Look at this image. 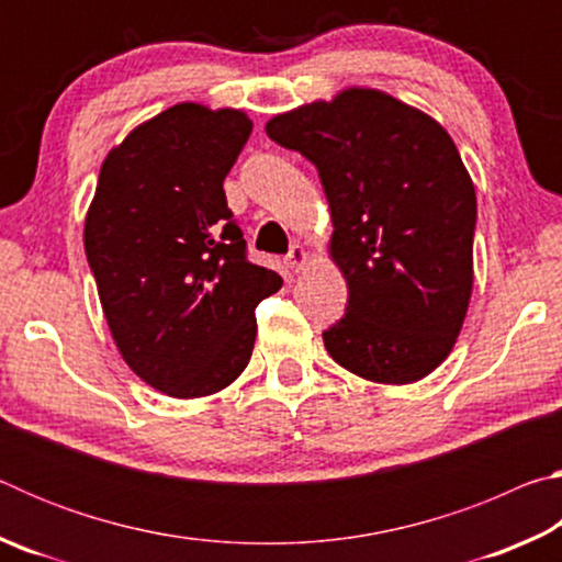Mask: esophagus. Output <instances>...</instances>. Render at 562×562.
<instances>
[{"label": "esophagus", "mask_w": 562, "mask_h": 562, "mask_svg": "<svg viewBox=\"0 0 562 562\" xmlns=\"http://www.w3.org/2000/svg\"><path fill=\"white\" fill-rule=\"evenodd\" d=\"M307 262H310V252L304 250L302 245H292V250L288 252V258H284V265H288L292 272H300Z\"/></svg>", "instance_id": "34e87169"}]
</instances>
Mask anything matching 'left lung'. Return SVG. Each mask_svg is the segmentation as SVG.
<instances>
[{"label": "left lung", "mask_w": 562, "mask_h": 562, "mask_svg": "<svg viewBox=\"0 0 562 562\" xmlns=\"http://www.w3.org/2000/svg\"><path fill=\"white\" fill-rule=\"evenodd\" d=\"M265 131L325 188L329 255L349 288L345 317L322 331L329 357L376 384L431 374L473 290L475 190L449 133L376 89L304 103Z\"/></svg>", "instance_id": "left-lung-1"}]
</instances>
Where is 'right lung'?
<instances>
[{"label": "right lung", "instance_id": "right-lung-1", "mask_svg": "<svg viewBox=\"0 0 562 562\" xmlns=\"http://www.w3.org/2000/svg\"><path fill=\"white\" fill-rule=\"evenodd\" d=\"M252 131L237 109L176 103L106 156L83 247L121 357L176 398L233 384L250 361L255 307L282 288L247 260L223 180Z\"/></svg>", "mask_w": 562, "mask_h": 562}]
</instances>
